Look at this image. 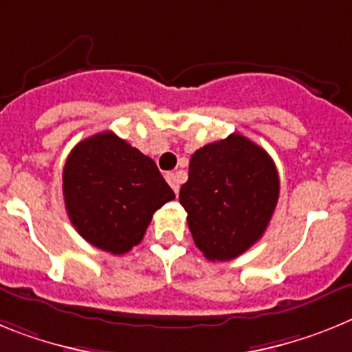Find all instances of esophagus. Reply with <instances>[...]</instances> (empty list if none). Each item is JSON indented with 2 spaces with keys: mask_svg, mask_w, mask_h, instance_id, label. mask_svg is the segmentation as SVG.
<instances>
[{
  "mask_svg": "<svg viewBox=\"0 0 352 352\" xmlns=\"http://www.w3.org/2000/svg\"><path fill=\"white\" fill-rule=\"evenodd\" d=\"M166 180H168V184L172 186L173 191H175V193H179L180 180H179V177H177V173H166Z\"/></svg>",
  "mask_w": 352,
  "mask_h": 352,
  "instance_id": "esophagus-1",
  "label": "esophagus"
}]
</instances>
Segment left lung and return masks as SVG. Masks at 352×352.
I'll return each instance as SVG.
<instances>
[{
    "mask_svg": "<svg viewBox=\"0 0 352 352\" xmlns=\"http://www.w3.org/2000/svg\"><path fill=\"white\" fill-rule=\"evenodd\" d=\"M278 195L280 179L271 155L234 133L191 155L179 200L197 248L210 262H225L264 235Z\"/></svg>",
    "mask_w": 352,
    "mask_h": 352,
    "instance_id": "obj_1",
    "label": "left lung"
}]
</instances>
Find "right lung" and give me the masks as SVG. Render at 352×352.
Listing matches in <instances>:
<instances>
[{
	"label": "right lung",
	"mask_w": 352,
	"mask_h": 352,
	"mask_svg": "<svg viewBox=\"0 0 352 352\" xmlns=\"http://www.w3.org/2000/svg\"><path fill=\"white\" fill-rule=\"evenodd\" d=\"M175 193L151 157L111 131L70 151L63 166V200L85 241L113 255L142 243L157 209Z\"/></svg>",
	"instance_id": "add662e5"
}]
</instances>
